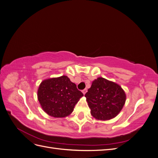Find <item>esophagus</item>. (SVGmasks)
I'll use <instances>...</instances> for the list:
<instances>
[{"mask_svg": "<svg viewBox=\"0 0 158 158\" xmlns=\"http://www.w3.org/2000/svg\"><path fill=\"white\" fill-rule=\"evenodd\" d=\"M82 92L83 94H84V95H85V93L87 92V89H83V90L82 91Z\"/></svg>", "mask_w": 158, "mask_h": 158, "instance_id": "34e87169", "label": "esophagus"}]
</instances>
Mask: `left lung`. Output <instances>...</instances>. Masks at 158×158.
I'll return each instance as SVG.
<instances>
[{"mask_svg":"<svg viewBox=\"0 0 158 158\" xmlns=\"http://www.w3.org/2000/svg\"><path fill=\"white\" fill-rule=\"evenodd\" d=\"M85 97L92 116L100 121H108L117 116L127 98L120 85L102 77L93 81Z\"/></svg>","mask_w":158,"mask_h":158,"instance_id":"1","label":"left lung"}]
</instances>
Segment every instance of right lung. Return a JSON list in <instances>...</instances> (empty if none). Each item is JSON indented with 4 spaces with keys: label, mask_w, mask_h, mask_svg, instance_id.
Masks as SVG:
<instances>
[{
    "label": "right lung",
    "mask_w": 158,
    "mask_h": 158,
    "mask_svg": "<svg viewBox=\"0 0 158 158\" xmlns=\"http://www.w3.org/2000/svg\"><path fill=\"white\" fill-rule=\"evenodd\" d=\"M83 95L66 76L43 80L37 90L41 108L47 114L56 118L69 116Z\"/></svg>",
    "instance_id": "add662e5"
}]
</instances>
